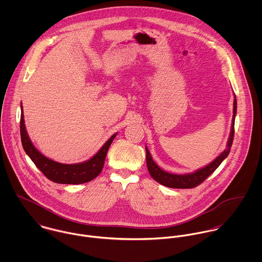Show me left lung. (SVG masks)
Returning <instances> with one entry per match:
<instances>
[{
  "label": "left lung",
  "mask_w": 262,
  "mask_h": 262,
  "mask_svg": "<svg viewBox=\"0 0 262 262\" xmlns=\"http://www.w3.org/2000/svg\"><path fill=\"white\" fill-rule=\"evenodd\" d=\"M237 112V101L236 97L234 96V106H233V118H232V126H231V132L229 135V139L227 142L226 149L210 164L207 166L192 172V173H187V174H173L166 172L162 170L152 159L150 155L149 150L147 147L146 149V164L149 171L150 176L154 181L159 183L162 186H165L171 188H192L202 184L210 174H212L218 166L222 163V161L228 156L234 138V124H235V116Z\"/></svg>",
  "instance_id": "left-lung-1"
}]
</instances>
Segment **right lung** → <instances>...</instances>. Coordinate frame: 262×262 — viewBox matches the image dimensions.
Returning <instances> with one entry per match:
<instances>
[{"label": "right lung", "instance_id": "1", "mask_svg": "<svg viewBox=\"0 0 262 262\" xmlns=\"http://www.w3.org/2000/svg\"><path fill=\"white\" fill-rule=\"evenodd\" d=\"M20 133H21V142L22 146L31 158L34 164L42 171V173L51 182L56 184H66V185H78L91 182L97 178L104 166L105 158L108 149L112 144L114 138L117 133H115L111 138L102 146L91 159L83 161L81 163L75 164H64L56 162L52 159L44 156L37 148L33 145L30 140L26 127L24 124V115L23 107L21 105V120H20Z\"/></svg>", "mask_w": 262, "mask_h": 262}]
</instances>
